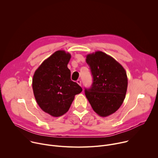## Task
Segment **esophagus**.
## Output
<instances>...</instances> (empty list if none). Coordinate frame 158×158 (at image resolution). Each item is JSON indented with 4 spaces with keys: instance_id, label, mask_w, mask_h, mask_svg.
<instances>
[{
    "instance_id": "34e87169",
    "label": "esophagus",
    "mask_w": 158,
    "mask_h": 158,
    "mask_svg": "<svg viewBox=\"0 0 158 158\" xmlns=\"http://www.w3.org/2000/svg\"><path fill=\"white\" fill-rule=\"evenodd\" d=\"M77 83L79 85H81V81L80 79H78V80L77 81Z\"/></svg>"
}]
</instances>
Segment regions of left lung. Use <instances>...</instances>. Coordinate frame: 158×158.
Instances as JSON below:
<instances>
[{
    "mask_svg": "<svg viewBox=\"0 0 158 158\" xmlns=\"http://www.w3.org/2000/svg\"><path fill=\"white\" fill-rule=\"evenodd\" d=\"M93 84L84 88L93 110L106 117L115 112L123 104L127 91V74L123 66L106 54L98 51L86 57Z\"/></svg>",
    "mask_w": 158,
    "mask_h": 158,
    "instance_id": "left-lung-1",
    "label": "left lung"
}]
</instances>
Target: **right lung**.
I'll use <instances>...</instances> for the list:
<instances>
[{"label":"right lung","instance_id":"obj_1","mask_svg":"<svg viewBox=\"0 0 158 158\" xmlns=\"http://www.w3.org/2000/svg\"><path fill=\"white\" fill-rule=\"evenodd\" d=\"M71 55L64 51L55 52L45 60L33 76L32 88L40 107L54 117L68 111L81 87L71 79L67 64Z\"/></svg>","mask_w":158,"mask_h":158}]
</instances>
